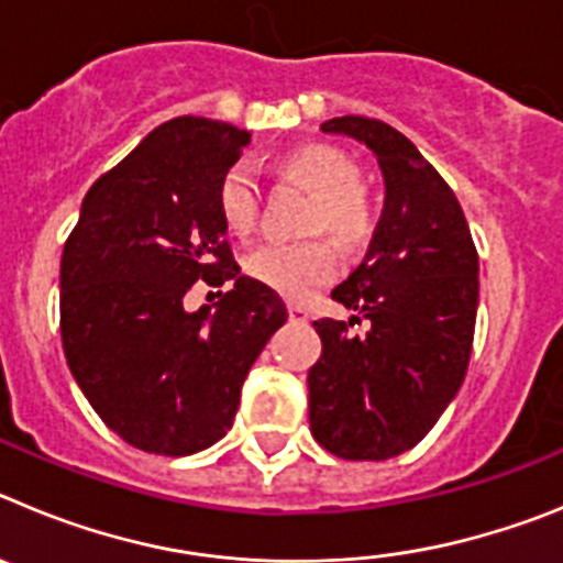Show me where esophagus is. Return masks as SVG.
<instances>
[{"label":"esophagus","mask_w":563,"mask_h":563,"mask_svg":"<svg viewBox=\"0 0 563 563\" xmlns=\"http://www.w3.org/2000/svg\"><path fill=\"white\" fill-rule=\"evenodd\" d=\"M287 318H290L292 324H307V312L298 305H287Z\"/></svg>","instance_id":"obj_1"}]
</instances>
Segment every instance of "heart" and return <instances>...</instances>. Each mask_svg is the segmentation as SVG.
Returning <instances> with one entry per match:
<instances>
[{
  "label": "heart",
  "mask_w": 563,
  "mask_h": 563,
  "mask_svg": "<svg viewBox=\"0 0 563 563\" xmlns=\"http://www.w3.org/2000/svg\"><path fill=\"white\" fill-rule=\"evenodd\" d=\"M278 174L310 194L305 233H327L343 247L357 251L377 228L375 194L361 180V166L350 152L332 143H307L276 161ZM217 217L225 231L247 239L256 231L258 186L245 163H233L217 183ZM247 276L290 301H307L338 273L335 247L327 239L292 245H262L245 262Z\"/></svg>",
  "instance_id": "1"
}]
</instances>
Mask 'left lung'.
<instances>
[{"mask_svg": "<svg viewBox=\"0 0 563 563\" xmlns=\"http://www.w3.org/2000/svg\"><path fill=\"white\" fill-rule=\"evenodd\" d=\"M321 132L377 154L386 206L366 258L332 290L352 318L316 321L310 431L341 460L380 462L415 449L465 380L479 256L456 194L406 134L361 114L332 118Z\"/></svg>", "mask_w": 563, "mask_h": 563, "instance_id": "8db88e82", "label": "left lung"}]
</instances>
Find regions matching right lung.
<instances>
[{
    "label": "right lung",
    "mask_w": 563,
    "mask_h": 563,
    "mask_svg": "<svg viewBox=\"0 0 563 563\" xmlns=\"http://www.w3.org/2000/svg\"><path fill=\"white\" fill-rule=\"evenodd\" d=\"M251 132L174 118L101 174L62 253V343L89 406L146 454L225 437L258 352L287 321L276 290L239 273L217 183ZM194 280H233L213 313L181 307Z\"/></svg>",
    "instance_id": "1"
}]
</instances>
